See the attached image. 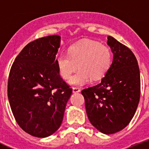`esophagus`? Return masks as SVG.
Returning <instances> with one entry per match:
<instances>
[{"mask_svg":"<svg viewBox=\"0 0 149 149\" xmlns=\"http://www.w3.org/2000/svg\"><path fill=\"white\" fill-rule=\"evenodd\" d=\"M72 92H73L74 93H80V92H81V89H79V88L73 87V88H72Z\"/></svg>","mask_w":149,"mask_h":149,"instance_id":"esophagus-1","label":"esophagus"}]
</instances>
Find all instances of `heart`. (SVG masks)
<instances>
[{
	"instance_id": "b5f03b06",
	"label": "heart",
	"mask_w": 149,
	"mask_h": 149,
	"mask_svg": "<svg viewBox=\"0 0 149 149\" xmlns=\"http://www.w3.org/2000/svg\"><path fill=\"white\" fill-rule=\"evenodd\" d=\"M68 55H60L56 60L60 76L72 86H82L91 78L98 81L106 75L112 63V52L107 46L95 41H85L72 46Z\"/></svg>"
}]
</instances>
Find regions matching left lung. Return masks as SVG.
Listing matches in <instances>:
<instances>
[{"label": "left lung", "instance_id": "1", "mask_svg": "<svg viewBox=\"0 0 149 149\" xmlns=\"http://www.w3.org/2000/svg\"><path fill=\"white\" fill-rule=\"evenodd\" d=\"M107 45L113 54L108 72L96 86L83 89L91 124L105 134L122 131L134 117L140 98V74L136 56L112 36Z\"/></svg>", "mask_w": 149, "mask_h": 149}]
</instances>
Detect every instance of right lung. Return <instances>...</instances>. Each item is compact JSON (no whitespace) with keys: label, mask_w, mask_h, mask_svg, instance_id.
I'll return each mask as SVG.
<instances>
[{"label":"right lung","mask_w":149,"mask_h":149,"mask_svg":"<svg viewBox=\"0 0 149 149\" xmlns=\"http://www.w3.org/2000/svg\"><path fill=\"white\" fill-rule=\"evenodd\" d=\"M60 46L58 35L33 41L10 69L7 95L12 112L18 125L36 137H47L58 130L72 93L56 65Z\"/></svg>","instance_id":"1"}]
</instances>
